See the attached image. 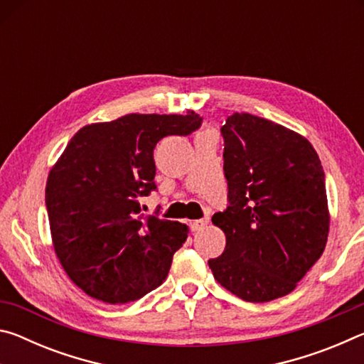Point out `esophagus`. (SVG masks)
I'll list each match as a JSON object with an SVG mask.
<instances>
[{
    "label": "esophagus",
    "instance_id": "esophagus-1",
    "mask_svg": "<svg viewBox=\"0 0 364 364\" xmlns=\"http://www.w3.org/2000/svg\"><path fill=\"white\" fill-rule=\"evenodd\" d=\"M207 223H208V218L194 220V221H191V230H193V231H199V230H202V228H204Z\"/></svg>",
    "mask_w": 364,
    "mask_h": 364
}]
</instances>
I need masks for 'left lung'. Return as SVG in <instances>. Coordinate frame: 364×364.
<instances>
[{"label":"left lung","mask_w":364,"mask_h":364,"mask_svg":"<svg viewBox=\"0 0 364 364\" xmlns=\"http://www.w3.org/2000/svg\"><path fill=\"white\" fill-rule=\"evenodd\" d=\"M221 134L230 204L212 221L226 234V247L208 267L245 301L284 297L328 242L321 160L299 133L252 114L228 117Z\"/></svg>","instance_id":"1"}]
</instances>
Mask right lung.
<instances>
[{
  "instance_id": "1",
  "label": "right lung",
  "mask_w": 364,
  "mask_h": 364,
  "mask_svg": "<svg viewBox=\"0 0 364 364\" xmlns=\"http://www.w3.org/2000/svg\"><path fill=\"white\" fill-rule=\"evenodd\" d=\"M202 125L186 115L128 114L75 133L49 171L46 210L54 252L69 278L90 297L128 304L168 274L188 226L143 217L139 197L156 191L154 147Z\"/></svg>"
}]
</instances>
